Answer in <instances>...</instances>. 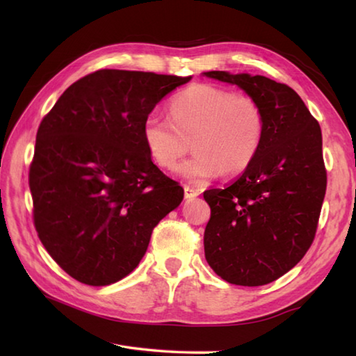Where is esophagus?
I'll return each instance as SVG.
<instances>
[{
  "label": "esophagus",
  "mask_w": 356,
  "mask_h": 356,
  "mask_svg": "<svg viewBox=\"0 0 356 356\" xmlns=\"http://www.w3.org/2000/svg\"><path fill=\"white\" fill-rule=\"evenodd\" d=\"M185 199H188V200H191V199H194V197H197V195L200 194L197 190H194V188H191V186H186L185 185Z\"/></svg>",
  "instance_id": "1"
}]
</instances>
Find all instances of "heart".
<instances>
[{
    "label": "heart",
    "mask_w": 356,
    "mask_h": 356,
    "mask_svg": "<svg viewBox=\"0 0 356 356\" xmlns=\"http://www.w3.org/2000/svg\"><path fill=\"white\" fill-rule=\"evenodd\" d=\"M171 119L149 113L142 136L148 154L163 170L176 168L188 151H197L177 172L200 184L225 171H245L259 154L266 130L261 105L229 90L194 84L172 97Z\"/></svg>",
    "instance_id": "heart-1"
}]
</instances>
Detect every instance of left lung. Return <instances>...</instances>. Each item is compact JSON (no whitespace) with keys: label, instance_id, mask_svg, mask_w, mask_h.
Masks as SVG:
<instances>
[{"label":"left lung","instance_id":"8db88e82","mask_svg":"<svg viewBox=\"0 0 356 356\" xmlns=\"http://www.w3.org/2000/svg\"><path fill=\"white\" fill-rule=\"evenodd\" d=\"M261 105L259 154L223 188L203 193L211 208L205 259L218 277L263 286L284 275L311 248L326 194L321 128L291 87L260 74L205 72Z\"/></svg>","mask_w":356,"mask_h":356}]
</instances>
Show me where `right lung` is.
I'll list each match as a JSON object with an SVG mask.
<instances>
[{"label": "right lung", "instance_id": "obj_1", "mask_svg": "<svg viewBox=\"0 0 356 356\" xmlns=\"http://www.w3.org/2000/svg\"><path fill=\"white\" fill-rule=\"evenodd\" d=\"M191 76L97 70L74 82L36 133L29 185L44 248L90 286L116 283L145 255L184 188L151 161L143 120Z\"/></svg>", "mask_w": 356, "mask_h": 356}]
</instances>
